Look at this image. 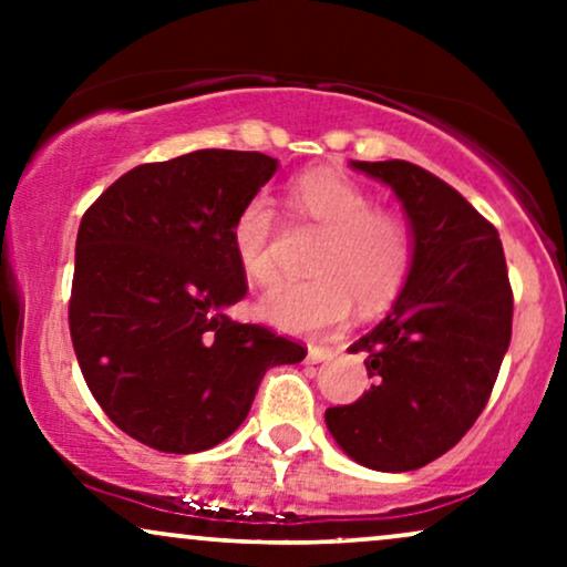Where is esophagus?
I'll list each match as a JSON object with an SVG mask.
<instances>
[{"mask_svg":"<svg viewBox=\"0 0 567 567\" xmlns=\"http://www.w3.org/2000/svg\"><path fill=\"white\" fill-rule=\"evenodd\" d=\"M336 349L333 347H309V362H324L333 360Z\"/></svg>","mask_w":567,"mask_h":567,"instance_id":"obj_1","label":"esophagus"}]
</instances>
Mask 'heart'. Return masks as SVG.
<instances>
[{
    "mask_svg": "<svg viewBox=\"0 0 567 567\" xmlns=\"http://www.w3.org/2000/svg\"><path fill=\"white\" fill-rule=\"evenodd\" d=\"M290 218L324 231L311 258L317 277L282 282L261 301V315L288 333H320L349 315L381 311L405 288L413 269V226L392 207H375L373 194L336 171H309L285 192ZM279 218L269 199L252 197L231 224V250L256 285L277 279Z\"/></svg>",
    "mask_w": 567,
    "mask_h": 567,
    "instance_id": "obj_1",
    "label": "heart"
}]
</instances>
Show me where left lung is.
<instances>
[{
  "label": "left lung",
  "mask_w": 567,
  "mask_h": 567,
  "mask_svg": "<svg viewBox=\"0 0 567 567\" xmlns=\"http://www.w3.org/2000/svg\"><path fill=\"white\" fill-rule=\"evenodd\" d=\"M394 188L413 226V269L386 320L351 347L373 379L351 405L324 410L357 464L421 470L480 419L512 341L514 296L491 220L424 167L351 162Z\"/></svg>",
  "instance_id": "left-lung-1"
}]
</instances>
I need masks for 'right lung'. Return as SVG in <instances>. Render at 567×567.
I'll return each mask as SVG.
<instances>
[{
    "label": "right lung",
    "instance_id": "1",
    "mask_svg": "<svg viewBox=\"0 0 567 567\" xmlns=\"http://www.w3.org/2000/svg\"><path fill=\"white\" fill-rule=\"evenodd\" d=\"M275 171L261 152L202 148L133 167L84 210L71 343L103 413L154 451L224 442L266 370L306 357L303 343L226 311L247 292L231 224Z\"/></svg>",
    "mask_w": 567,
    "mask_h": 567
}]
</instances>
